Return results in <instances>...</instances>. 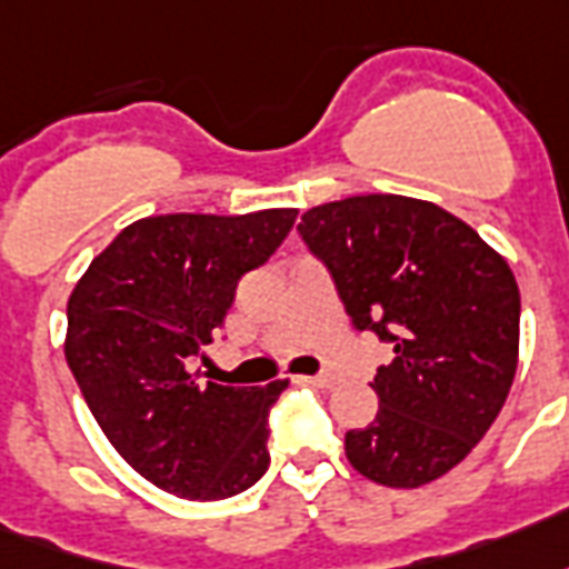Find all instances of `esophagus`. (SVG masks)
Here are the masks:
<instances>
[{
	"label": "esophagus",
	"instance_id": "obj_1",
	"mask_svg": "<svg viewBox=\"0 0 569 569\" xmlns=\"http://www.w3.org/2000/svg\"><path fill=\"white\" fill-rule=\"evenodd\" d=\"M302 381H309L315 388H333L339 376L336 372H318V376H302Z\"/></svg>",
	"mask_w": 569,
	"mask_h": 569
}]
</instances>
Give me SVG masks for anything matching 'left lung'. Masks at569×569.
<instances>
[{"label":"left lung","mask_w":569,"mask_h":569,"mask_svg":"<svg viewBox=\"0 0 569 569\" xmlns=\"http://www.w3.org/2000/svg\"><path fill=\"white\" fill-rule=\"evenodd\" d=\"M297 230L351 325L393 346L370 381L379 412L346 433L351 467L388 488L446 476L516 379L521 297L509 263L451 211L397 193L315 206Z\"/></svg>","instance_id":"8db88e82"}]
</instances>
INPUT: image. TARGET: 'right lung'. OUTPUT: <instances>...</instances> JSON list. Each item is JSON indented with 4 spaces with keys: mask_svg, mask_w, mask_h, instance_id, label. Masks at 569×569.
Wrapping results in <instances>:
<instances>
[{
    "mask_svg": "<svg viewBox=\"0 0 569 569\" xmlns=\"http://www.w3.org/2000/svg\"><path fill=\"white\" fill-rule=\"evenodd\" d=\"M293 221L297 209L142 218L74 284L66 363L120 458L169 495L227 500L267 472L269 409L288 379L230 388L190 367Z\"/></svg>",
    "mask_w": 569,
    "mask_h": 569,
    "instance_id": "1",
    "label": "right lung"
}]
</instances>
